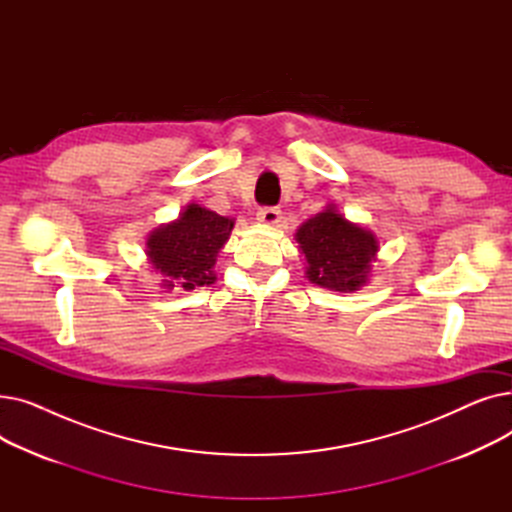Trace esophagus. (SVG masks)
I'll use <instances>...</instances> for the list:
<instances>
[{
  "instance_id": "34e87169",
  "label": "esophagus",
  "mask_w": 512,
  "mask_h": 512,
  "mask_svg": "<svg viewBox=\"0 0 512 512\" xmlns=\"http://www.w3.org/2000/svg\"><path fill=\"white\" fill-rule=\"evenodd\" d=\"M257 220L265 226H276L282 220V211L276 207H261L257 211Z\"/></svg>"
}]
</instances>
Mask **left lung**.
I'll return each instance as SVG.
<instances>
[{"label":"left lung","instance_id":"8db88e82","mask_svg":"<svg viewBox=\"0 0 512 512\" xmlns=\"http://www.w3.org/2000/svg\"><path fill=\"white\" fill-rule=\"evenodd\" d=\"M294 240L305 257L307 280L336 292L361 290L380 251L378 236L346 220L334 205L303 222Z\"/></svg>","mask_w":512,"mask_h":512}]
</instances>
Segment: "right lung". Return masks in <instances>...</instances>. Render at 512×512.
<instances>
[{"label": "right lung", "instance_id": "right-lung-1", "mask_svg": "<svg viewBox=\"0 0 512 512\" xmlns=\"http://www.w3.org/2000/svg\"><path fill=\"white\" fill-rule=\"evenodd\" d=\"M234 218L188 203L174 222L161 224L145 240V255L159 286L195 290L215 282V261L230 238Z\"/></svg>", "mask_w": 512, "mask_h": 512}]
</instances>
